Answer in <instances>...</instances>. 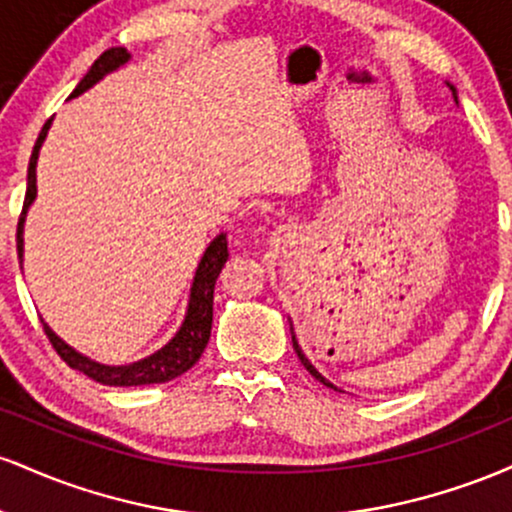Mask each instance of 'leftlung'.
<instances>
[{"instance_id":"left-lung-1","label":"left lung","mask_w":512,"mask_h":512,"mask_svg":"<svg viewBox=\"0 0 512 512\" xmlns=\"http://www.w3.org/2000/svg\"><path fill=\"white\" fill-rule=\"evenodd\" d=\"M448 86H450V84H448ZM450 91H452V96H455V101H457V91H455V86H450ZM291 342H293V349H296V354H298V358H301V363H303V366H305V370H308V373L313 375L315 380H320L322 385H327V387H332V390H337V387H334V385L330 383V380H325V378H322V375H320V370H317V368L313 366V363L308 361V356L303 354V349H301V346H298V339H296V334H293V327H291Z\"/></svg>"}]
</instances>
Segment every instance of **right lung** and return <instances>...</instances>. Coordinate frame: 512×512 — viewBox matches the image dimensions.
Instances as JSON below:
<instances>
[{"instance_id":"1","label":"right lung","mask_w":512,"mask_h":512,"mask_svg":"<svg viewBox=\"0 0 512 512\" xmlns=\"http://www.w3.org/2000/svg\"><path fill=\"white\" fill-rule=\"evenodd\" d=\"M129 57L132 55H129L125 48L105 50L103 55L91 64V69H88L86 76L79 81V86L74 88L69 98L81 96V93L88 91L93 84H98L105 74L115 72V69H120L122 64H127ZM50 125H52V117L45 122L43 129H40L38 142L33 146L31 163H28L26 199H23L19 228H16V248H19L21 262H23V221H26L28 207H31L35 195H38V187H35V166H38L40 146H43L45 137H48ZM226 260H228V240H226V233H219V236L211 240L209 248L204 250L202 260L197 264V272H195V279H192V289H190V301H187L185 320H182L180 330L175 332V337L170 339L166 346H161V349L154 351L151 356L142 358V361L127 363V366H105V363L93 361V358H88L84 354H79L76 349H72L67 342H62V339L50 330L45 320H43V330L48 334L50 344L55 346L57 354L62 356V361L67 363L69 368L79 370V373H84L91 380H96V383L110 385V387L168 383V380L187 373V370L199 361V356L204 354V349H207L209 334H211V317H214V286Z\"/></svg>"}]
</instances>
